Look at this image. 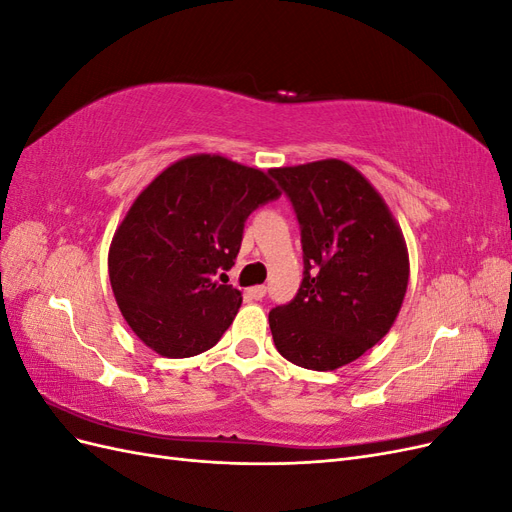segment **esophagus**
Listing matches in <instances>:
<instances>
[{"instance_id": "esophagus-1", "label": "esophagus", "mask_w": 512, "mask_h": 512, "mask_svg": "<svg viewBox=\"0 0 512 512\" xmlns=\"http://www.w3.org/2000/svg\"><path fill=\"white\" fill-rule=\"evenodd\" d=\"M265 294H267V286H252V288H247V297L254 299V301H260L262 297H265Z\"/></svg>"}]
</instances>
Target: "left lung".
Here are the masks:
<instances>
[{
  "label": "left lung",
  "instance_id": "8db88e82",
  "mask_svg": "<svg viewBox=\"0 0 512 512\" xmlns=\"http://www.w3.org/2000/svg\"><path fill=\"white\" fill-rule=\"evenodd\" d=\"M297 215L303 282L269 312L277 352L329 371L352 363L389 333L408 288L406 241L359 170L320 160L269 170Z\"/></svg>",
  "mask_w": 512,
  "mask_h": 512
}]
</instances>
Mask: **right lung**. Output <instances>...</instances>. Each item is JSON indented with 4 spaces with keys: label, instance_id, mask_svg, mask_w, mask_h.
I'll return each instance as SVG.
<instances>
[{
    "label": "right lung",
    "instance_id": "obj_1",
    "mask_svg": "<svg viewBox=\"0 0 512 512\" xmlns=\"http://www.w3.org/2000/svg\"><path fill=\"white\" fill-rule=\"evenodd\" d=\"M275 198L262 170L209 153L170 164L147 185L108 252L117 305L138 339L173 359L220 342L243 299L215 277L235 265L245 220Z\"/></svg>",
    "mask_w": 512,
    "mask_h": 512
}]
</instances>
